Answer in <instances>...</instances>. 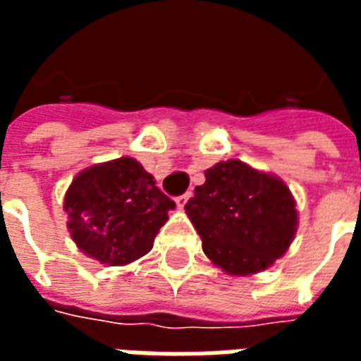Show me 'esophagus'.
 Wrapping results in <instances>:
<instances>
[{
  "mask_svg": "<svg viewBox=\"0 0 361 361\" xmlns=\"http://www.w3.org/2000/svg\"><path fill=\"white\" fill-rule=\"evenodd\" d=\"M189 197H191V191H188V193H183V195L176 197V204L180 207V209H183L185 207V203L189 201Z\"/></svg>",
  "mask_w": 361,
  "mask_h": 361,
  "instance_id": "esophagus-1",
  "label": "esophagus"
}]
</instances>
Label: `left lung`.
Instances as JSON below:
<instances>
[{"mask_svg":"<svg viewBox=\"0 0 361 361\" xmlns=\"http://www.w3.org/2000/svg\"><path fill=\"white\" fill-rule=\"evenodd\" d=\"M185 204L203 251L228 274L265 271L282 257L298 228L295 201L286 183L242 160L219 162Z\"/></svg>","mask_w":361,"mask_h":361,"instance_id":"8db88e82","label":"left lung"}]
</instances>
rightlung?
I'll return each mask as SVG.
<instances>
[{
    "label": "right lung",
    "instance_id": "obj_1",
    "mask_svg": "<svg viewBox=\"0 0 361 361\" xmlns=\"http://www.w3.org/2000/svg\"><path fill=\"white\" fill-rule=\"evenodd\" d=\"M135 158L90 166L71 181L63 209L77 247L102 265H129L152 250L176 203Z\"/></svg>",
    "mask_w": 361,
    "mask_h": 361
}]
</instances>
